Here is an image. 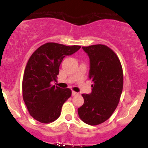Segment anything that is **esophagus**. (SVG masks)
Instances as JSON below:
<instances>
[{"label":"esophagus","mask_w":148,"mask_h":148,"mask_svg":"<svg viewBox=\"0 0 148 148\" xmlns=\"http://www.w3.org/2000/svg\"><path fill=\"white\" fill-rule=\"evenodd\" d=\"M78 95V93L76 92H74V91H72V96H76V95Z\"/></svg>","instance_id":"esophagus-1"}]
</instances>
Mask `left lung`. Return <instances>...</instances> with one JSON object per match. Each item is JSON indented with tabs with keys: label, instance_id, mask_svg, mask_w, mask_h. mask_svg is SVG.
Listing matches in <instances>:
<instances>
[{
	"label": "left lung",
	"instance_id": "left-lung-1",
	"mask_svg": "<svg viewBox=\"0 0 148 148\" xmlns=\"http://www.w3.org/2000/svg\"><path fill=\"white\" fill-rule=\"evenodd\" d=\"M90 59L92 93L82 94L84 104L78 109L81 120L97 125L108 120L120 102L123 88V71L118 56L102 44L82 46Z\"/></svg>",
	"mask_w": 148,
	"mask_h": 148
}]
</instances>
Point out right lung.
I'll list each match as a JSON object with an SVG mask.
<instances>
[{
    "label": "right lung",
    "mask_w": 148,
    "mask_h": 148,
    "mask_svg": "<svg viewBox=\"0 0 148 148\" xmlns=\"http://www.w3.org/2000/svg\"><path fill=\"white\" fill-rule=\"evenodd\" d=\"M80 46L49 42L39 46L28 59L22 82L23 99L31 117L41 123H50L60 116L62 106L71 95L69 88L53 84L64 58L73 54Z\"/></svg>",
    "instance_id": "right-lung-1"
}]
</instances>
